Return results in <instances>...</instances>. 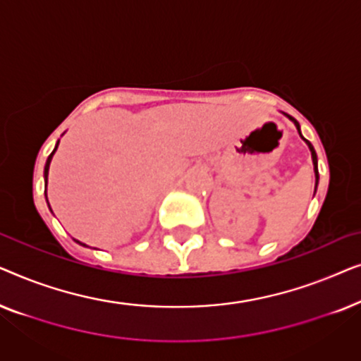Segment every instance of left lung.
<instances>
[{"label": "left lung", "mask_w": 361, "mask_h": 361, "mask_svg": "<svg viewBox=\"0 0 361 361\" xmlns=\"http://www.w3.org/2000/svg\"><path fill=\"white\" fill-rule=\"evenodd\" d=\"M288 118H289V120H290V121H293V123H294V125H295V128H298L299 135H300V126H299V123H298V121H295L293 116H289V115H288ZM300 137H302V140H304L305 142H307V146H309V149H310V154H312V162H314V172H315V190H317V184H319V167H317V154H315V149H314V146H312V145H310V142H309L307 140H305V137H304L302 135H300Z\"/></svg>", "instance_id": "left-lung-1"}]
</instances>
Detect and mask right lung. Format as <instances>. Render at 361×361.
<instances>
[{"instance_id":"obj_1","label":"right lung","mask_w":361,"mask_h":361,"mask_svg":"<svg viewBox=\"0 0 361 361\" xmlns=\"http://www.w3.org/2000/svg\"><path fill=\"white\" fill-rule=\"evenodd\" d=\"M57 146H59V141H57V145H56V147H54V151L51 152V156L47 157V161H46V167H44V180H46V185H47V176H49V166H51V161H52V156H54V152L57 151ZM77 241V240H75ZM78 245H82V246H87V245H83V243H80V241H77Z\"/></svg>"}]
</instances>
